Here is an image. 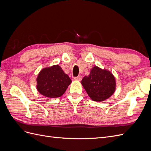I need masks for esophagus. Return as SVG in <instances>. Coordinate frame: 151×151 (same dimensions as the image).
Returning a JSON list of instances; mask_svg holds the SVG:
<instances>
[{
    "mask_svg": "<svg viewBox=\"0 0 151 151\" xmlns=\"http://www.w3.org/2000/svg\"><path fill=\"white\" fill-rule=\"evenodd\" d=\"M82 79H83V77H82L81 76H77V77H74V80H76V81H81L82 80Z\"/></svg>",
    "mask_w": 151,
    "mask_h": 151,
    "instance_id": "34e87169",
    "label": "esophagus"
}]
</instances>
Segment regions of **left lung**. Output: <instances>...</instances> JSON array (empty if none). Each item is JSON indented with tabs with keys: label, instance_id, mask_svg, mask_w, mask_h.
I'll list each match as a JSON object with an SVG mask.
<instances>
[{
	"label": "left lung",
	"instance_id": "1",
	"mask_svg": "<svg viewBox=\"0 0 151 151\" xmlns=\"http://www.w3.org/2000/svg\"><path fill=\"white\" fill-rule=\"evenodd\" d=\"M89 96L95 101H103L114 93L116 87L115 79L111 73L94 67L88 76L81 81Z\"/></svg>",
	"mask_w": 151,
	"mask_h": 151
}]
</instances>
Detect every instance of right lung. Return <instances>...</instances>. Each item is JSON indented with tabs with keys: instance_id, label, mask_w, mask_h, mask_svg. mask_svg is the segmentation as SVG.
I'll list each match as a JSON object with an SVG mask.
<instances>
[{
	"instance_id": "obj_1",
	"label": "right lung",
	"mask_w": 151,
	"mask_h": 151,
	"mask_svg": "<svg viewBox=\"0 0 151 151\" xmlns=\"http://www.w3.org/2000/svg\"><path fill=\"white\" fill-rule=\"evenodd\" d=\"M71 79L58 65L45 68L37 77V89L40 94L48 98H58L65 92Z\"/></svg>"
}]
</instances>
